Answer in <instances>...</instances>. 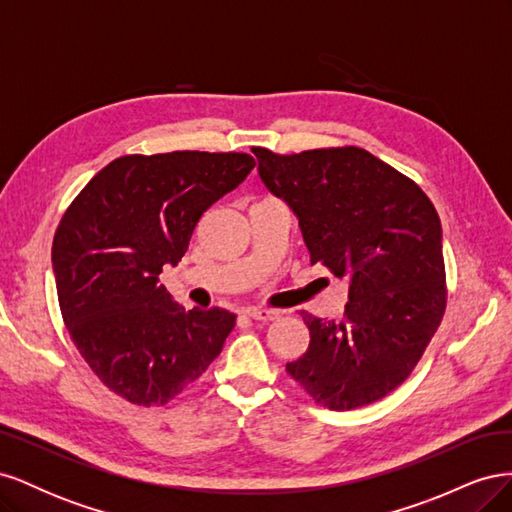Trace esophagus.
<instances>
[{"instance_id": "esophagus-1", "label": "esophagus", "mask_w": 512, "mask_h": 512, "mask_svg": "<svg viewBox=\"0 0 512 512\" xmlns=\"http://www.w3.org/2000/svg\"><path fill=\"white\" fill-rule=\"evenodd\" d=\"M247 318L252 320H258V322H271V320H277L280 318V312H273V309H247L245 312Z\"/></svg>"}]
</instances>
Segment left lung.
I'll use <instances>...</instances> for the list:
<instances>
[{"instance_id": "1", "label": "left lung", "mask_w": 512, "mask_h": 512, "mask_svg": "<svg viewBox=\"0 0 512 512\" xmlns=\"http://www.w3.org/2000/svg\"><path fill=\"white\" fill-rule=\"evenodd\" d=\"M252 151L262 183L297 215L312 265L348 280L342 320L301 312L309 348L286 371L324 408L374 404L412 374L444 316L438 211L359 147Z\"/></svg>"}]
</instances>
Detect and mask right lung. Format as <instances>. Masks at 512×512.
<instances>
[{
	"instance_id": "obj_1",
	"label": "right lung",
	"mask_w": 512,
	"mask_h": 512,
	"mask_svg": "<svg viewBox=\"0 0 512 512\" xmlns=\"http://www.w3.org/2000/svg\"><path fill=\"white\" fill-rule=\"evenodd\" d=\"M256 166L247 153L173 151L104 166L61 218V316L94 374L138 406H164L222 352L235 314L185 309L160 284L203 213Z\"/></svg>"
}]
</instances>
